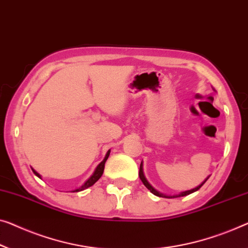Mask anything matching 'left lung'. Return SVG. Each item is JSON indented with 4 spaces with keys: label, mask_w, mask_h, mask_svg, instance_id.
Instances as JSON below:
<instances>
[{
    "label": "left lung",
    "mask_w": 248,
    "mask_h": 248,
    "mask_svg": "<svg viewBox=\"0 0 248 248\" xmlns=\"http://www.w3.org/2000/svg\"><path fill=\"white\" fill-rule=\"evenodd\" d=\"M139 177H140V179H141V182L143 183V185H145V186L148 188V189H149L151 193H153L154 195H156V196H158V197H164V198H177V197H184V196H187V195H189V194H193V193H195V191H197L199 188H201L202 185H204L206 182H207V179L209 178L210 176H208L207 177V178L204 180V182H202L201 185H198L197 187H195V188H193V189H189V190H185V191H180L179 194H176V195H166V194H162V193H160V191H158L156 188H154L153 186H151V185L149 184V182H148L147 180V178L145 177V173H143V165H142V161H141V164H140V169H139Z\"/></svg>",
    "instance_id": "8db88e82"
}]
</instances>
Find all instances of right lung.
<instances>
[{"label":"right lung","instance_id":"add662e5","mask_svg":"<svg viewBox=\"0 0 248 248\" xmlns=\"http://www.w3.org/2000/svg\"><path fill=\"white\" fill-rule=\"evenodd\" d=\"M109 155H110V149H109L108 151H107V154H106L105 158H103V160L100 162V164H99V165L97 166V168L94 169L93 173H92V175H91L90 177H89V178L86 180V182H84L82 185H81V186H80L79 188H76V189H73V190H72V193H78V191H81V190L87 189V188L91 187L92 185H93L94 183H97V182H98L99 178H100V177L102 176V173H103V169H105V164H106L107 159H108ZM32 170H33V172H34V175H35V176H38L39 178H42L41 175H40V173H39L38 171H35L34 169H33V168H32Z\"/></svg>","mask_w":248,"mask_h":248}]
</instances>
